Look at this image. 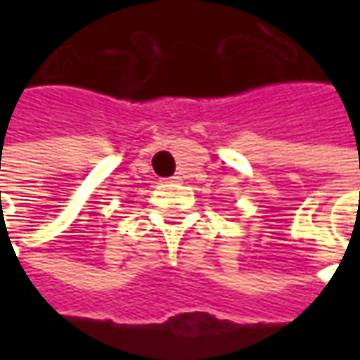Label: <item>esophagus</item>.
Segmentation results:
<instances>
[{"label":"esophagus","mask_w":360,"mask_h":360,"mask_svg":"<svg viewBox=\"0 0 360 360\" xmlns=\"http://www.w3.org/2000/svg\"><path fill=\"white\" fill-rule=\"evenodd\" d=\"M165 183H181V177L173 175V177H169V179H165Z\"/></svg>","instance_id":"esophagus-1"}]
</instances>
